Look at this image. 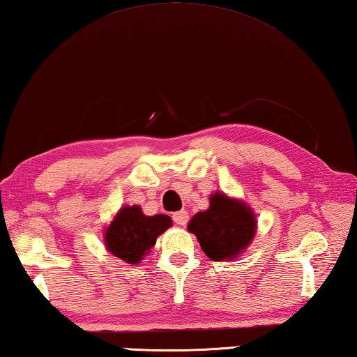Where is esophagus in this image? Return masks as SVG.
<instances>
[{
  "mask_svg": "<svg viewBox=\"0 0 357 357\" xmlns=\"http://www.w3.org/2000/svg\"><path fill=\"white\" fill-rule=\"evenodd\" d=\"M172 220H174V223L178 225V226H186L188 225V220H189V215H188L186 211H178V212L174 213Z\"/></svg>",
  "mask_w": 357,
  "mask_h": 357,
  "instance_id": "esophagus-1",
  "label": "esophagus"
}]
</instances>
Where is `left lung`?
<instances>
[{
    "mask_svg": "<svg viewBox=\"0 0 357 357\" xmlns=\"http://www.w3.org/2000/svg\"><path fill=\"white\" fill-rule=\"evenodd\" d=\"M188 231L199 240L212 261H226L240 255L257 232L255 213L241 200L226 194L211 195L209 209L197 212Z\"/></svg>",
    "mask_w": 357,
    "mask_h": 357,
    "instance_id": "8db88e82",
    "label": "left lung"
}]
</instances>
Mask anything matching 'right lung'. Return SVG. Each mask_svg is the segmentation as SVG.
<instances>
[{
  "instance_id": "obj_1",
  "label": "right lung",
  "mask_w": 357,
  "mask_h": 357,
  "mask_svg": "<svg viewBox=\"0 0 357 357\" xmlns=\"http://www.w3.org/2000/svg\"><path fill=\"white\" fill-rule=\"evenodd\" d=\"M171 226L172 220L168 215L148 217L140 206H123L105 229L104 241L112 255L128 264H137L154 248L157 236Z\"/></svg>"
}]
</instances>
